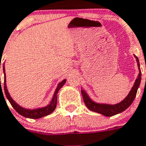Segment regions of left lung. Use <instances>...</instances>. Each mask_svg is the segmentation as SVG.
Segmentation results:
<instances>
[{
    "instance_id": "obj_1",
    "label": "left lung",
    "mask_w": 146,
    "mask_h": 146,
    "mask_svg": "<svg viewBox=\"0 0 146 146\" xmlns=\"http://www.w3.org/2000/svg\"><path fill=\"white\" fill-rule=\"evenodd\" d=\"M137 61V67H138L139 73L137 78L134 83L133 86L132 87L131 90L129 91L127 96L124 98L123 100L119 102L116 104H108V103H100V102H97L92 100V98L89 96L84 89L81 88V94H82L83 100L84 102L85 105L88 109L90 111H94V112L98 113L105 116H113L114 115L119 114L120 113L124 111L127 108H128L135 98V96L137 94V89L140 84L141 81V71L140 68V63H139V60L135 55H134Z\"/></svg>"
}]
</instances>
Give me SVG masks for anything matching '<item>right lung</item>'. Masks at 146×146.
I'll list each match as a JSON object with an SVG mask.
<instances>
[{
  "instance_id": "right-lung-1",
  "label": "right lung",
  "mask_w": 146,
  "mask_h": 146,
  "mask_svg": "<svg viewBox=\"0 0 146 146\" xmlns=\"http://www.w3.org/2000/svg\"><path fill=\"white\" fill-rule=\"evenodd\" d=\"M3 73H4V92L6 94V98H7L9 102L11 103L12 107L14 108L16 110V111L21 115L24 116V117L28 118V119H40V118L44 117L46 115H48L49 114L52 113L56 108L57 106V93H58L59 90L61 89L63 85L65 84L67 80L64 79L60 82L57 85V88L55 89V92L53 94L52 100H51L49 104L47 106H44V107L41 108H34V109H29L25 108L19 106L18 103L15 102L12 98L11 97L10 94H9V91H8L7 86H6V72H5V65L4 62H3Z\"/></svg>"
}]
</instances>
